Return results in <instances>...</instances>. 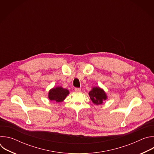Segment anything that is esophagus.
I'll return each mask as SVG.
<instances>
[{
	"label": "esophagus",
	"instance_id": "34e87169",
	"mask_svg": "<svg viewBox=\"0 0 154 154\" xmlns=\"http://www.w3.org/2000/svg\"><path fill=\"white\" fill-rule=\"evenodd\" d=\"M75 92H80V91H81V89L78 88H75Z\"/></svg>",
	"mask_w": 154,
	"mask_h": 154
}]
</instances>
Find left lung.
I'll return each instance as SVG.
<instances>
[{
  "label": "left lung",
  "mask_w": 154,
  "mask_h": 154,
  "mask_svg": "<svg viewBox=\"0 0 154 154\" xmlns=\"http://www.w3.org/2000/svg\"><path fill=\"white\" fill-rule=\"evenodd\" d=\"M89 96L91 101L96 105H100L103 103L107 98L103 90L99 87H93L92 90L89 92Z\"/></svg>",
  "instance_id": "1"
}]
</instances>
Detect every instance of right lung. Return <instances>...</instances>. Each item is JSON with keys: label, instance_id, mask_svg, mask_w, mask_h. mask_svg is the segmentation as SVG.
Instances as JSON below:
<instances>
[{"label": "right lung", "instance_id": "1", "mask_svg": "<svg viewBox=\"0 0 154 154\" xmlns=\"http://www.w3.org/2000/svg\"><path fill=\"white\" fill-rule=\"evenodd\" d=\"M69 94V90L63 88L61 86H58L51 89L48 94L49 99L55 102H61L64 100Z\"/></svg>", "mask_w": 154, "mask_h": 154}]
</instances>
